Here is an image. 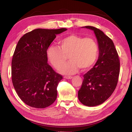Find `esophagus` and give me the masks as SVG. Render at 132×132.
Masks as SVG:
<instances>
[{"instance_id": "34e87169", "label": "esophagus", "mask_w": 132, "mask_h": 132, "mask_svg": "<svg viewBox=\"0 0 132 132\" xmlns=\"http://www.w3.org/2000/svg\"><path fill=\"white\" fill-rule=\"evenodd\" d=\"M64 78L66 79H72V76H64Z\"/></svg>"}]
</instances>
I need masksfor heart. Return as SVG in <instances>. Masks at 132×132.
Instances as JSON below:
<instances>
[{"label": "heart", "instance_id": "1", "mask_svg": "<svg viewBox=\"0 0 132 132\" xmlns=\"http://www.w3.org/2000/svg\"><path fill=\"white\" fill-rule=\"evenodd\" d=\"M58 45V46H50L46 54L49 61L56 69L61 68L68 55L70 61L60 70L64 75L75 74L80 68L82 70L90 68L97 59L98 46L92 38L71 34L59 40Z\"/></svg>", "mask_w": 132, "mask_h": 132}]
</instances>
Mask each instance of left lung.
<instances>
[{
	"label": "left lung",
	"mask_w": 132,
	"mask_h": 132,
	"mask_svg": "<svg viewBox=\"0 0 132 132\" xmlns=\"http://www.w3.org/2000/svg\"><path fill=\"white\" fill-rule=\"evenodd\" d=\"M84 27L94 32L99 57L94 66L83 76L78 98L84 105L94 106L104 102L114 91L119 79L120 62L112 40L94 27Z\"/></svg>",
	"instance_id": "1"
}]
</instances>
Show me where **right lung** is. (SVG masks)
Masks as SVG:
<instances>
[{"label":"right lung","mask_w":132,"mask_h":132,"mask_svg":"<svg viewBox=\"0 0 132 132\" xmlns=\"http://www.w3.org/2000/svg\"><path fill=\"white\" fill-rule=\"evenodd\" d=\"M66 30L35 29L18 42L12 61V80L17 95L28 105L45 108L56 99L57 84L63 77L48 63L46 51L56 35Z\"/></svg>","instance_id":"obj_1"}]
</instances>
